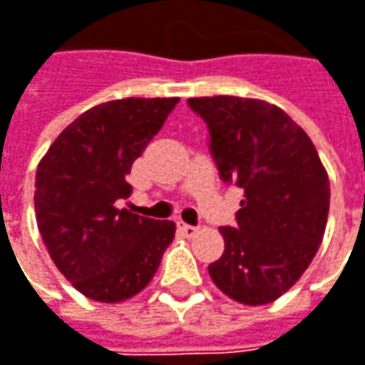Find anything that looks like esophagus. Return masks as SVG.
<instances>
[{
  "mask_svg": "<svg viewBox=\"0 0 365 365\" xmlns=\"http://www.w3.org/2000/svg\"><path fill=\"white\" fill-rule=\"evenodd\" d=\"M178 227H180V232H182V234L185 235V237H192V235L195 234V232H197V227H195V225L183 224V222H180V224H178Z\"/></svg>",
  "mask_w": 365,
  "mask_h": 365,
  "instance_id": "esophagus-1",
  "label": "esophagus"
}]
</instances>
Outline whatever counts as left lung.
<instances>
[{"label":"left lung","instance_id":"8db88e82","mask_svg":"<svg viewBox=\"0 0 365 365\" xmlns=\"http://www.w3.org/2000/svg\"><path fill=\"white\" fill-rule=\"evenodd\" d=\"M210 131L224 183L244 190L235 227L210 276L245 306L274 302L296 284L318 252L329 212V180L307 133L286 111L259 99L190 98Z\"/></svg>","mask_w":365,"mask_h":365}]
</instances>
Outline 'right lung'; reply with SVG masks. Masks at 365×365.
<instances>
[{
  "label": "right lung",
  "mask_w": 365,
  "mask_h": 365,
  "mask_svg": "<svg viewBox=\"0 0 365 365\" xmlns=\"http://www.w3.org/2000/svg\"><path fill=\"white\" fill-rule=\"evenodd\" d=\"M180 98H128L99 103L71 121L36 173L39 234L58 269L83 296L115 304L155 276L173 222L120 210L125 175L162 130Z\"/></svg>",
  "instance_id": "1"
}]
</instances>
